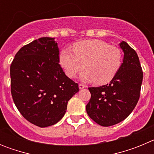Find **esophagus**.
<instances>
[{
    "mask_svg": "<svg viewBox=\"0 0 154 154\" xmlns=\"http://www.w3.org/2000/svg\"><path fill=\"white\" fill-rule=\"evenodd\" d=\"M79 89H84V88H85L86 86H85L84 84L79 83Z\"/></svg>",
    "mask_w": 154,
    "mask_h": 154,
    "instance_id": "34e87169",
    "label": "esophagus"
}]
</instances>
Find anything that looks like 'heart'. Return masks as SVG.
<instances>
[{"label":"heart","instance_id":"b5f03b06","mask_svg":"<svg viewBox=\"0 0 154 154\" xmlns=\"http://www.w3.org/2000/svg\"><path fill=\"white\" fill-rule=\"evenodd\" d=\"M122 62L120 48L99 39L76 42L73 49L64 48L59 55V63L69 78H75L85 67L87 69L82 73V79L94 80L99 85L111 81Z\"/></svg>","mask_w":154,"mask_h":154}]
</instances>
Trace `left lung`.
<instances>
[{
  "label": "left lung",
  "instance_id": "8db88e82",
  "mask_svg": "<svg viewBox=\"0 0 154 154\" xmlns=\"http://www.w3.org/2000/svg\"><path fill=\"white\" fill-rule=\"evenodd\" d=\"M124 52L120 69L109 84L90 87L91 99L86 105L89 117L100 126L120 123L135 108L140 98L143 71L139 57L126 42L119 44Z\"/></svg>",
  "mask_w": 154,
  "mask_h": 154
}]
</instances>
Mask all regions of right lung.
<instances>
[{"instance_id": "obj_1", "label": "right lung", "mask_w": 154, "mask_h": 154, "mask_svg": "<svg viewBox=\"0 0 154 154\" xmlns=\"http://www.w3.org/2000/svg\"><path fill=\"white\" fill-rule=\"evenodd\" d=\"M54 38L44 37L23 46L11 65V92L18 111L39 127L58 123L79 85L59 65Z\"/></svg>"}]
</instances>
